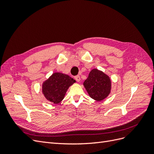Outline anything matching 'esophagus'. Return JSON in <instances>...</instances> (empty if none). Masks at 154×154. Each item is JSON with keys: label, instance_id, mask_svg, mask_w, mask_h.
I'll use <instances>...</instances> for the list:
<instances>
[{"label": "esophagus", "instance_id": "obj_1", "mask_svg": "<svg viewBox=\"0 0 154 154\" xmlns=\"http://www.w3.org/2000/svg\"><path fill=\"white\" fill-rule=\"evenodd\" d=\"M74 79H75V80L78 82H79L80 81V80H81V78H80V76H79V75H78V76H76L75 77H74Z\"/></svg>", "mask_w": 154, "mask_h": 154}]
</instances>
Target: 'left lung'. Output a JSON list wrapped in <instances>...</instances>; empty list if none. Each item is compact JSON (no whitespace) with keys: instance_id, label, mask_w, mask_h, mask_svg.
Wrapping results in <instances>:
<instances>
[{"instance_id":"obj_1","label":"left lung","mask_w":154,"mask_h":154,"mask_svg":"<svg viewBox=\"0 0 154 154\" xmlns=\"http://www.w3.org/2000/svg\"><path fill=\"white\" fill-rule=\"evenodd\" d=\"M85 89L91 98L102 101L109 96L111 90L110 78L101 71L92 69L83 82Z\"/></svg>"}]
</instances>
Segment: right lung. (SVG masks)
I'll list each match as a JSON object with an SVG mask.
<instances>
[{
  "label": "right lung",
  "instance_id": "obj_1",
  "mask_svg": "<svg viewBox=\"0 0 154 154\" xmlns=\"http://www.w3.org/2000/svg\"><path fill=\"white\" fill-rule=\"evenodd\" d=\"M76 81L67 74L54 72L42 84V93L48 101L58 104L64 98L69 87Z\"/></svg>",
  "mask_w": 154,
  "mask_h": 154
}]
</instances>
